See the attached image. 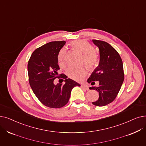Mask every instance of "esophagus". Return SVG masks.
I'll use <instances>...</instances> for the list:
<instances>
[{
  "label": "esophagus",
  "instance_id": "34e87169",
  "mask_svg": "<svg viewBox=\"0 0 146 146\" xmlns=\"http://www.w3.org/2000/svg\"><path fill=\"white\" fill-rule=\"evenodd\" d=\"M81 87L83 89H84V90H89V87L88 86V85H86L85 84H82L81 85Z\"/></svg>",
  "mask_w": 146,
  "mask_h": 146
}]
</instances>
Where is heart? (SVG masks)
<instances>
[{
	"mask_svg": "<svg viewBox=\"0 0 146 146\" xmlns=\"http://www.w3.org/2000/svg\"><path fill=\"white\" fill-rule=\"evenodd\" d=\"M70 46L73 49L79 50L84 54L82 62L90 68L92 69L96 67L98 62L97 55L94 52V48L91 43L85 40H78L73 41L70 43ZM67 50L66 48H62L58 54V62L61 67L66 66ZM87 73V69L85 67L82 66L79 67H70L67 70L68 76L74 80L80 81L83 79Z\"/></svg>",
	"mask_w": 146,
	"mask_h": 146,
	"instance_id": "1",
	"label": "heart"
}]
</instances>
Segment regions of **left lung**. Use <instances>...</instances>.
<instances>
[{"mask_svg": "<svg viewBox=\"0 0 146 146\" xmlns=\"http://www.w3.org/2000/svg\"><path fill=\"white\" fill-rule=\"evenodd\" d=\"M92 42L99 49L100 62L87 82L92 85L95 84V81L99 82L98 86L90 89L99 93L98 99L92 104L104 106L116 98L122 86L124 80L123 62L119 53L110 44L98 40Z\"/></svg>", "mask_w": 146, "mask_h": 146, "instance_id": "1", "label": "left lung"}]
</instances>
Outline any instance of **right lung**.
Here are the masks:
<instances>
[{"mask_svg":"<svg viewBox=\"0 0 146 146\" xmlns=\"http://www.w3.org/2000/svg\"><path fill=\"white\" fill-rule=\"evenodd\" d=\"M65 44L64 40L49 42L36 49L28 62L30 85L40 102L50 108L64 106L70 99L72 89L80 86L76 82L67 79L64 74H60L58 78V54ZM57 77L64 78L65 83L55 85L53 81Z\"/></svg>","mask_w":146,"mask_h":146,"instance_id":"add662e5","label":"right lung"}]
</instances>
